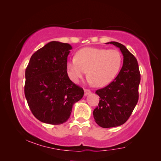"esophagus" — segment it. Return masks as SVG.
<instances>
[{
	"label": "esophagus",
	"instance_id": "1",
	"mask_svg": "<svg viewBox=\"0 0 161 161\" xmlns=\"http://www.w3.org/2000/svg\"><path fill=\"white\" fill-rule=\"evenodd\" d=\"M84 92H85V96H87L88 95H89V94L91 93V91L89 90V89H85V90H84Z\"/></svg>",
	"mask_w": 161,
	"mask_h": 161
}]
</instances>
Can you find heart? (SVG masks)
Masks as SVG:
<instances>
[{
	"label": "heart",
	"mask_w": 161,
	"mask_h": 161,
	"mask_svg": "<svg viewBox=\"0 0 161 161\" xmlns=\"http://www.w3.org/2000/svg\"><path fill=\"white\" fill-rule=\"evenodd\" d=\"M122 64V56L116 50L87 47L82 48L67 62V69L71 79L78 82L86 75L97 86L109 84Z\"/></svg>",
	"instance_id": "heart-1"
}]
</instances>
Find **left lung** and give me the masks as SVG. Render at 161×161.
<instances>
[{"label": "left lung", "mask_w": 161, "mask_h": 161, "mask_svg": "<svg viewBox=\"0 0 161 161\" xmlns=\"http://www.w3.org/2000/svg\"><path fill=\"white\" fill-rule=\"evenodd\" d=\"M119 48L124 56L123 66L113 82L95 93L100 97L93 111L95 122L104 128L117 127L128 119L138 101L140 73L138 61L120 43L111 42Z\"/></svg>", "instance_id": "obj_1"}]
</instances>
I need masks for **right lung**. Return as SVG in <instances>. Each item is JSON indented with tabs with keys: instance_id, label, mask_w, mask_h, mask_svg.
<instances>
[{
	"instance_id": "obj_1",
	"label": "right lung",
	"mask_w": 161,
	"mask_h": 161,
	"mask_svg": "<svg viewBox=\"0 0 161 161\" xmlns=\"http://www.w3.org/2000/svg\"><path fill=\"white\" fill-rule=\"evenodd\" d=\"M72 46L52 41L31 56L25 70V95L33 115L42 122L59 125L69 119L72 106L84 91L70 80L67 58Z\"/></svg>"
}]
</instances>
